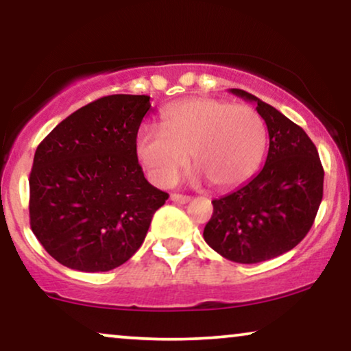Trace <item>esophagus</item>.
Segmentation results:
<instances>
[{
  "label": "esophagus",
  "instance_id": "34e87169",
  "mask_svg": "<svg viewBox=\"0 0 351 351\" xmlns=\"http://www.w3.org/2000/svg\"><path fill=\"white\" fill-rule=\"evenodd\" d=\"M170 199L171 202H176V204H188L191 200L189 195H183V194H171Z\"/></svg>",
  "mask_w": 351,
  "mask_h": 351
}]
</instances>
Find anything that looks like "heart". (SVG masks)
I'll list each match as a JSON object with an SVG mask.
<instances>
[{
  "instance_id": "b5f03b06",
  "label": "heart",
  "mask_w": 351,
  "mask_h": 351,
  "mask_svg": "<svg viewBox=\"0 0 351 351\" xmlns=\"http://www.w3.org/2000/svg\"><path fill=\"white\" fill-rule=\"evenodd\" d=\"M266 147V128L249 106L212 97H191L162 110V130L144 127L134 151L152 183L171 186L188 165H194L215 188L232 189L258 168Z\"/></svg>"
}]
</instances>
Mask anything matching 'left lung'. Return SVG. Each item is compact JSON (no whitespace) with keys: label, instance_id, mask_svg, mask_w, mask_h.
<instances>
[{"label":"left lung","instance_id":"1","mask_svg":"<svg viewBox=\"0 0 351 351\" xmlns=\"http://www.w3.org/2000/svg\"><path fill=\"white\" fill-rule=\"evenodd\" d=\"M230 91L256 104L268 128V157L249 183L212 200L204 239L224 258L252 265L286 254L308 234L322 200L324 170L298 125L250 93Z\"/></svg>","mask_w":351,"mask_h":351}]
</instances>
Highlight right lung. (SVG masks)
Instances as JSON below:
<instances>
[{
    "label": "right lung",
    "mask_w": 351,
    "mask_h": 351,
    "mask_svg": "<svg viewBox=\"0 0 351 351\" xmlns=\"http://www.w3.org/2000/svg\"><path fill=\"white\" fill-rule=\"evenodd\" d=\"M151 97L104 96L75 110L36 147L30 226L67 268L99 273L123 265L168 194L144 178L134 139Z\"/></svg>",
    "instance_id": "1"
}]
</instances>
